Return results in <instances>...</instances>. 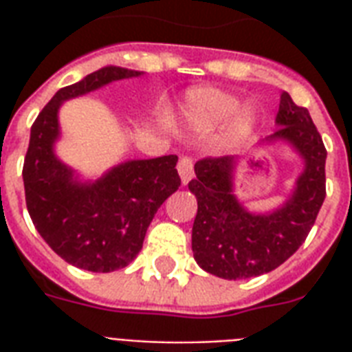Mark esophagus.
<instances>
[{
  "mask_svg": "<svg viewBox=\"0 0 352 352\" xmlns=\"http://www.w3.org/2000/svg\"><path fill=\"white\" fill-rule=\"evenodd\" d=\"M177 170H179V175H181L182 184H188L190 179L193 177V159L192 157H181L179 164H177Z\"/></svg>",
  "mask_w": 352,
  "mask_h": 352,
  "instance_id": "obj_1",
  "label": "esophagus"
}]
</instances>
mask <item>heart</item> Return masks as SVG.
<instances>
[{"mask_svg":"<svg viewBox=\"0 0 352 352\" xmlns=\"http://www.w3.org/2000/svg\"><path fill=\"white\" fill-rule=\"evenodd\" d=\"M237 109H239V100L235 96L228 95L225 91L214 89V87L192 89L186 95V102H184V111H186L188 118L203 129L215 127L217 124L232 117ZM252 124H254V111L250 107H246L232 124V138L245 137L252 129Z\"/></svg>","mask_w":352,"mask_h":352,"instance_id":"b5f03b06","label":"heart"}]
</instances>
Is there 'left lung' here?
Returning a JSON list of instances; mask_svg holds the SVG:
<instances>
[{
  "mask_svg": "<svg viewBox=\"0 0 352 352\" xmlns=\"http://www.w3.org/2000/svg\"><path fill=\"white\" fill-rule=\"evenodd\" d=\"M278 129L263 142H289L305 160L294 192L279 208L252 214L234 195V157H206L195 162L188 188L197 197L192 250L203 270L223 279L267 274L285 263L307 239L325 199L327 149L305 107L281 93Z\"/></svg>",
  "mask_w": 352,
  "mask_h": 352,
  "instance_id": "1",
  "label": "left lung"
}]
</instances>
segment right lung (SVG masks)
I'll use <instances>...</instances> for the list:
<instances>
[{"label":"right lung","instance_id":"add662e5","mask_svg":"<svg viewBox=\"0 0 352 352\" xmlns=\"http://www.w3.org/2000/svg\"><path fill=\"white\" fill-rule=\"evenodd\" d=\"M140 71L102 67L52 96L30 127L23 162L27 210L45 243L74 267L113 272L127 267L142 248L157 210L181 186L177 155L127 160L95 182H80L54 155L60 137L58 109L115 80L140 76Z\"/></svg>","mask_w":352,"mask_h":352}]
</instances>
